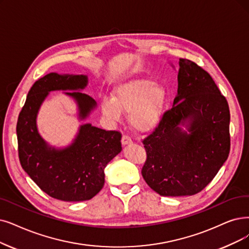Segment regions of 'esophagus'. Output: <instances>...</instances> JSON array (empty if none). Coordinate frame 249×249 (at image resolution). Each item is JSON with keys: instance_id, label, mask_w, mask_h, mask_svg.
Masks as SVG:
<instances>
[{"instance_id": "esophagus-1", "label": "esophagus", "mask_w": 249, "mask_h": 249, "mask_svg": "<svg viewBox=\"0 0 249 249\" xmlns=\"http://www.w3.org/2000/svg\"><path fill=\"white\" fill-rule=\"evenodd\" d=\"M132 143V139L128 137L127 135H123V138H122V144L123 145H128Z\"/></svg>"}]
</instances>
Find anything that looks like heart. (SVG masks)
<instances>
[{"label": "heart", "mask_w": 249, "mask_h": 249, "mask_svg": "<svg viewBox=\"0 0 249 249\" xmlns=\"http://www.w3.org/2000/svg\"><path fill=\"white\" fill-rule=\"evenodd\" d=\"M166 92L152 79H138L116 89L112 99L101 101L102 112L108 118L118 121L122 111L131 113L130 121L138 131L155 128L163 114Z\"/></svg>", "instance_id": "heart-1"}]
</instances>
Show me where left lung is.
Here are the masks:
<instances>
[{
  "instance_id": "left-lung-1",
  "label": "left lung",
  "mask_w": 249,
  "mask_h": 249,
  "mask_svg": "<svg viewBox=\"0 0 249 249\" xmlns=\"http://www.w3.org/2000/svg\"><path fill=\"white\" fill-rule=\"evenodd\" d=\"M178 96L142 143V176L161 196H191L212 182L230 152V110L211 74L180 59ZM188 123L190 134L179 125Z\"/></svg>"
}]
</instances>
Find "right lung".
<instances>
[{"label":"right lung","instance_id":"1","mask_svg":"<svg viewBox=\"0 0 249 249\" xmlns=\"http://www.w3.org/2000/svg\"><path fill=\"white\" fill-rule=\"evenodd\" d=\"M86 75L51 72L37 79L29 90L18 116L16 133L19 161L32 180L50 197L62 201L90 200L104 186V168L122 151V134L87 124L81 126L74 142L65 149L49 147L36 130V114L51 91L82 90ZM73 97L82 119L96 106L94 99L81 92Z\"/></svg>","mask_w":249,"mask_h":249}]
</instances>
